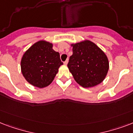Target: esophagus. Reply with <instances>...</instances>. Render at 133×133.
I'll return each instance as SVG.
<instances>
[{
  "label": "esophagus",
  "instance_id": "obj_1",
  "mask_svg": "<svg viewBox=\"0 0 133 133\" xmlns=\"http://www.w3.org/2000/svg\"><path fill=\"white\" fill-rule=\"evenodd\" d=\"M68 59H67V60L65 61V62L63 63H64L65 65H67V64H68Z\"/></svg>",
  "mask_w": 133,
  "mask_h": 133
}]
</instances>
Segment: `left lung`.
Returning a JSON list of instances; mask_svg holds the SVG:
<instances>
[{
	"label": "left lung",
	"mask_w": 133,
	"mask_h": 133,
	"mask_svg": "<svg viewBox=\"0 0 133 133\" xmlns=\"http://www.w3.org/2000/svg\"><path fill=\"white\" fill-rule=\"evenodd\" d=\"M72 55L68 64L75 81L83 88L99 85L105 79L109 70L106 54L89 40L72 43Z\"/></svg>",
	"instance_id": "left-lung-1"
}]
</instances>
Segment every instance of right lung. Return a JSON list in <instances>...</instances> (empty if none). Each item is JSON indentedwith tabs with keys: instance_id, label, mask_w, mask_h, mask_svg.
<instances>
[{
	"instance_id": "obj_1",
	"label": "right lung",
	"mask_w": 133,
	"mask_h": 133,
	"mask_svg": "<svg viewBox=\"0 0 133 133\" xmlns=\"http://www.w3.org/2000/svg\"><path fill=\"white\" fill-rule=\"evenodd\" d=\"M53 44L38 41L26 50L21 61V70L24 78L34 87L43 88L50 85L63 63L60 54L53 49Z\"/></svg>"
}]
</instances>
